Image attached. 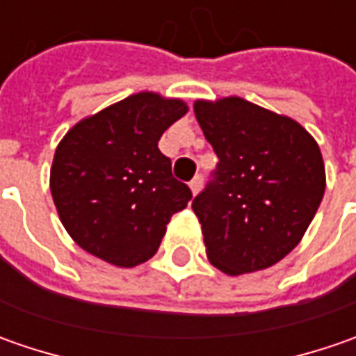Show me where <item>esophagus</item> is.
<instances>
[{
	"instance_id": "esophagus-1",
	"label": "esophagus",
	"mask_w": 356,
	"mask_h": 356,
	"mask_svg": "<svg viewBox=\"0 0 356 356\" xmlns=\"http://www.w3.org/2000/svg\"><path fill=\"white\" fill-rule=\"evenodd\" d=\"M202 182H204L202 174H198V176H194V178L190 180V190H192V194H198L200 188H202Z\"/></svg>"
}]
</instances>
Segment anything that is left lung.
<instances>
[{
    "label": "left lung",
    "mask_w": 356,
    "mask_h": 356,
    "mask_svg": "<svg viewBox=\"0 0 356 356\" xmlns=\"http://www.w3.org/2000/svg\"><path fill=\"white\" fill-rule=\"evenodd\" d=\"M194 113L218 156L192 200L213 266L227 275L277 264L301 241L325 194V164L299 122L229 97L196 101Z\"/></svg>",
    "instance_id": "obj_1"
}]
</instances>
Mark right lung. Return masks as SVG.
<instances>
[{"mask_svg":"<svg viewBox=\"0 0 356 356\" xmlns=\"http://www.w3.org/2000/svg\"><path fill=\"white\" fill-rule=\"evenodd\" d=\"M178 99L138 92L81 120L53 158L51 194L76 243L118 267L158 252L172 213L192 200L158 148L162 132L186 115Z\"/></svg>","mask_w":356,"mask_h":356,"instance_id":"right-lung-1","label":"right lung"}]
</instances>
